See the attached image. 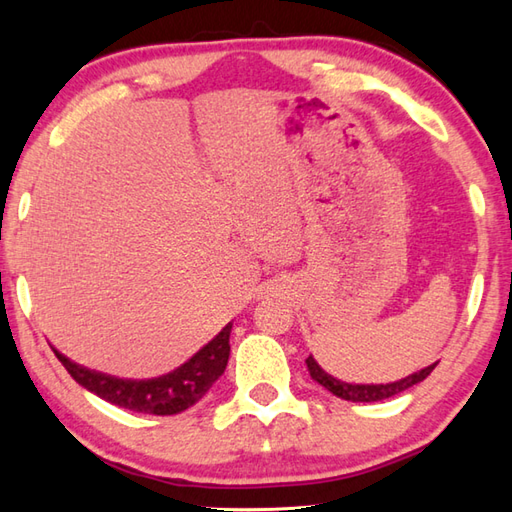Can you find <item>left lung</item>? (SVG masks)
<instances>
[{
  "mask_svg": "<svg viewBox=\"0 0 512 512\" xmlns=\"http://www.w3.org/2000/svg\"><path fill=\"white\" fill-rule=\"evenodd\" d=\"M306 365H308V372H310L312 380H317L321 387L328 389L330 394H334L336 398H343V400H350V402H376V400L398 396V394H402V391H407L409 387L422 383V380L433 372V367H436L438 363L424 367V369H420V372H413V374L400 378V380H394V383H380V385H374V383H369V385L345 383V380L334 378L332 374L325 372V369L317 361H314L312 354L306 358Z\"/></svg>",
  "mask_w": 512,
  "mask_h": 512,
  "instance_id": "left-lung-1",
  "label": "left lung"
}]
</instances>
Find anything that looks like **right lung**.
Listing matches in <instances>:
<instances>
[{
	"label": "right lung",
	"mask_w": 512,
	"mask_h": 512,
	"mask_svg": "<svg viewBox=\"0 0 512 512\" xmlns=\"http://www.w3.org/2000/svg\"><path fill=\"white\" fill-rule=\"evenodd\" d=\"M231 328L233 323H226L220 334H215L202 350L195 352L187 363H182L173 372L143 380L118 378L88 369L70 361L57 347H52V352L57 354L61 365L68 369L76 383L112 405L138 413H154V416H173V413L193 407L224 374L228 354H231V345H228Z\"/></svg>",
	"instance_id": "right-lung-1"
}]
</instances>
